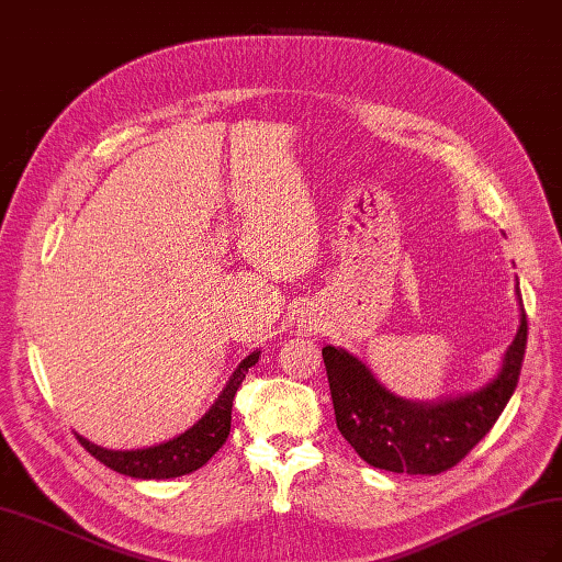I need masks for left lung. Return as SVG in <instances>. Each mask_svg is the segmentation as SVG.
<instances>
[{"instance_id": "8db88e82", "label": "left lung", "mask_w": 562, "mask_h": 562, "mask_svg": "<svg viewBox=\"0 0 562 562\" xmlns=\"http://www.w3.org/2000/svg\"><path fill=\"white\" fill-rule=\"evenodd\" d=\"M505 355L503 369L485 389L441 403H411L379 384L376 376L342 348L324 355L333 408L340 435L360 457L381 471L437 475L465 459L503 415L517 389L527 352V312Z\"/></svg>"}]
</instances>
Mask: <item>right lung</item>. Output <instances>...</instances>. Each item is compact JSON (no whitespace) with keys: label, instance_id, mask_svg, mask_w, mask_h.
Instances as JSON below:
<instances>
[{"label":"right lung","instance_id":"right-lung-1","mask_svg":"<svg viewBox=\"0 0 562 562\" xmlns=\"http://www.w3.org/2000/svg\"><path fill=\"white\" fill-rule=\"evenodd\" d=\"M260 352H250L246 360L236 367L232 374L229 384L224 386L220 398L214 401L212 408L205 413L202 420H198L188 432L173 437L171 441H164V445L149 447V449H137V451H111L99 445H91L89 439L77 435L79 445L87 449L93 459H99L109 469L130 475V479H178V475L193 473L202 469L220 447L229 437L232 429V405L234 396L241 381L246 379V372L258 362Z\"/></svg>","mask_w":562,"mask_h":562}]
</instances>
